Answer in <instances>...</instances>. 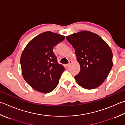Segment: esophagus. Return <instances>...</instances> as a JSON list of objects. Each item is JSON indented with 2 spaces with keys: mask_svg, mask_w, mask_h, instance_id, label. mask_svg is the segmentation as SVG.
Instances as JSON below:
<instances>
[{
  "mask_svg": "<svg viewBox=\"0 0 125 125\" xmlns=\"http://www.w3.org/2000/svg\"><path fill=\"white\" fill-rule=\"evenodd\" d=\"M72 63V62L71 60H70L69 61V64H67V65H66V66H67V68H69V67H70V66H71V63Z\"/></svg>",
  "mask_w": 125,
  "mask_h": 125,
  "instance_id": "obj_1",
  "label": "esophagus"
}]
</instances>
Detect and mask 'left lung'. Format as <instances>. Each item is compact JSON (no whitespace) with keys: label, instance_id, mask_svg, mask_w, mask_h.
I'll use <instances>...</instances> for the list:
<instances>
[{"label":"left lung","instance_id":"8db88e82","mask_svg":"<svg viewBox=\"0 0 125 125\" xmlns=\"http://www.w3.org/2000/svg\"><path fill=\"white\" fill-rule=\"evenodd\" d=\"M74 48L81 70L74 77L77 83L86 89H95L107 78L113 66L111 48L97 34L86 31L66 37Z\"/></svg>","mask_w":125,"mask_h":125}]
</instances>
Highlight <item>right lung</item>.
<instances>
[{
  "mask_svg": "<svg viewBox=\"0 0 125 125\" xmlns=\"http://www.w3.org/2000/svg\"><path fill=\"white\" fill-rule=\"evenodd\" d=\"M64 39V36L55 32H42L32 39L22 52V76L35 90L47 94L58 85L65 67L58 63L53 48Z\"/></svg>",
  "mask_w": 125,
  "mask_h": 125,
  "instance_id": "right-lung-1",
  "label": "right lung"
}]
</instances>
